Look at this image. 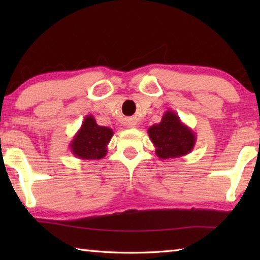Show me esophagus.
<instances>
[{
  "instance_id": "34e87169",
  "label": "esophagus",
  "mask_w": 260,
  "mask_h": 260,
  "mask_svg": "<svg viewBox=\"0 0 260 260\" xmlns=\"http://www.w3.org/2000/svg\"><path fill=\"white\" fill-rule=\"evenodd\" d=\"M127 127H128V128H133V127H135V125L134 124H127Z\"/></svg>"
}]
</instances>
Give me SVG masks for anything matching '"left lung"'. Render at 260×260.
<instances>
[{
    "instance_id": "left-lung-1",
    "label": "left lung",
    "mask_w": 260,
    "mask_h": 260,
    "mask_svg": "<svg viewBox=\"0 0 260 260\" xmlns=\"http://www.w3.org/2000/svg\"><path fill=\"white\" fill-rule=\"evenodd\" d=\"M148 134L160 159L186 156L196 143V134L171 110L164 113L159 124L148 129Z\"/></svg>"
}]
</instances>
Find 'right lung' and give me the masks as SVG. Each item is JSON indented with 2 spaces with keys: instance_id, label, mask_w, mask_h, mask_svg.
I'll use <instances>...</instances> for the list:
<instances>
[{
  "instance_id": "obj_1",
  "label": "right lung",
  "mask_w": 260,
  "mask_h": 260,
  "mask_svg": "<svg viewBox=\"0 0 260 260\" xmlns=\"http://www.w3.org/2000/svg\"><path fill=\"white\" fill-rule=\"evenodd\" d=\"M113 136L109 127L96 124L95 118L88 114L70 142V150L80 159H101L108 152V144Z\"/></svg>"
}]
</instances>
